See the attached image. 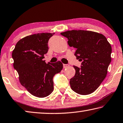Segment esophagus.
<instances>
[{
	"instance_id": "esophagus-1",
	"label": "esophagus",
	"mask_w": 123,
	"mask_h": 123,
	"mask_svg": "<svg viewBox=\"0 0 123 123\" xmlns=\"http://www.w3.org/2000/svg\"><path fill=\"white\" fill-rule=\"evenodd\" d=\"M69 67V64H63V68H67Z\"/></svg>"
}]
</instances>
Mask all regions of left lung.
<instances>
[{
    "label": "left lung",
    "instance_id": "1",
    "mask_svg": "<svg viewBox=\"0 0 123 123\" xmlns=\"http://www.w3.org/2000/svg\"><path fill=\"white\" fill-rule=\"evenodd\" d=\"M61 34L68 39L69 46L76 49L75 55L82 61L81 68L73 66L76 72L70 80L71 88L80 95L90 94L106 76L111 61L110 44L104 35L92 31L71 30Z\"/></svg>",
    "mask_w": 123,
    "mask_h": 123
}]
</instances>
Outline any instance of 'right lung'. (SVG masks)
<instances>
[{"instance_id": "right-lung-1", "label": "right lung", "mask_w": 123, "mask_h": 123, "mask_svg": "<svg viewBox=\"0 0 123 123\" xmlns=\"http://www.w3.org/2000/svg\"><path fill=\"white\" fill-rule=\"evenodd\" d=\"M54 33L28 35L17 42L12 52L13 67L19 81L31 94L46 97L53 92L54 76L63 68L61 62L46 63L44 54L48 52V42Z\"/></svg>"}]
</instances>
